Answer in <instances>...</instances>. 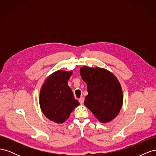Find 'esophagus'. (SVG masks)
Listing matches in <instances>:
<instances>
[{
    "label": "esophagus",
    "instance_id": "esophagus-1",
    "mask_svg": "<svg viewBox=\"0 0 156 156\" xmlns=\"http://www.w3.org/2000/svg\"><path fill=\"white\" fill-rule=\"evenodd\" d=\"M84 98L83 97H81L79 99V101L80 103H81V104H83L84 102Z\"/></svg>",
    "mask_w": 156,
    "mask_h": 156
}]
</instances>
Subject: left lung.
<instances>
[{"label":"left lung","mask_w":156,"mask_h":156,"mask_svg":"<svg viewBox=\"0 0 156 156\" xmlns=\"http://www.w3.org/2000/svg\"><path fill=\"white\" fill-rule=\"evenodd\" d=\"M80 74L88 90L84 105L101 123L115 119L123 104V92L116 77L105 68L87 66L80 68Z\"/></svg>","instance_id":"8db88e82"}]
</instances>
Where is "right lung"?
<instances>
[{"mask_svg": "<svg viewBox=\"0 0 156 156\" xmlns=\"http://www.w3.org/2000/svg\"><path fill=\"white\" fill-rule=\"evenodd\" d=\"M72 73V71H56L45 79L41 87L40 108L46 118L55 123H64L79 105L68 84Z\"/></svg>", "mask_w": 156, "mask_h": 156, "instance_id": "right-lung-1", "label": "right lung"}]
</instances>
